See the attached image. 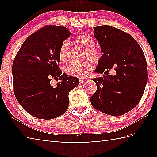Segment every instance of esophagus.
<instances>
[{"label":"esophagus","instance_id":"obj_1","mask_svg":"<svg viewBox=\"0 0 157 157\" xmlns=\"http://www.w3.org/2000/svg\"><path fill=\"white\" fill-rule=\"evenodd\" d=\"M87 80H88V79L86 78H79V82H80V83H84V82Z\"/></svg>","mask_w":157,"mask_h":157}]
</instances>
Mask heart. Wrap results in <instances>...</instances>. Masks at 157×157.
Masks as SVG:
<instances>
[{"label":"heart","instance_id":"obj_1","mask_svg":"<svg viewBox=\"0 0 157 157\" xmlns=\"http://www.w3.org/2000/svg\"><path fill=\"white\" fill-rule=\"evenodd\" d=\"M75 41L79 46L86 50L84 59H89L92 62H98L100 59V54L98 50L94 48L95 41L91 36L86 34H81L76 37ZM69 43L67 41H63L61 44L58 55L62 62H67L68 59ZM92 65L89 61L82 63H72L65 68V72L68 75L76 77L86 76Z\"/></svg>","mask_w":157,"mask_h":157}]
</instances>
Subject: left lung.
<instances>
[{"label":"left lung","instance_id":"left-lung-1","mask_svg":"<svg viewBox=\"0 0 157 157\" xmlns=\"http://www.w3.org/2000/svg\"><path fill=\"white\" fill-rule=\"evenodd\" d=\"M94 36L102 55L95 72L109 73L93 79L97 90L90 98L95 109L111 116H121L139 104L147 81V62L137 41L125 32L109 25L94 27Z\"/></svg>","mask_w":157,"mask_h":157}]
</instances>
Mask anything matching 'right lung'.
<instances>
[{
  "label": "right lung",
  "mask_w": 157,
  "mask_h": 157,
  "mask_svg": "<svg viewBox=\"0 0 157 157\" xmlns=\"http://www.w3.org/2000/svg\"><path fill=\"white\" fill-rule=\"evenodd\" d=\"M70 35L63 26H44L25 39L14 59L15 97L21 107L37 118L50 120L64 113L69 92L79 84L78 78L59 70V46ZM59 77L61 82L53 87L50 81Z\"/></svg>",
  "instance_id": "1"
}]
</instances>
